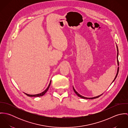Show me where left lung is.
I'll return each mask as SVG.
<instances>
[{"mask_svg": "<svg viewBox=\"0 0 128 128\" xmlns=\"http://www.w3.org/2000/svg\"><path fill=\"white\" fill-rule=\"evenodd\" d=\"M117 51H118V52H117V58H118V47H117ZM117 62H118V64L119 65V60H117ZM118 72H119V67H118V70H117V73L116 74V76H115V78H114V80L113 81V82H114V81L115 80V79L116 78V77H117V75H118ZM73 90H74V92L76 93V94L78 96H79V97H80V98H85V99H94V98H98V97H100V96H101L102 94H100V96H96V97H94V98H86V97H84V96H81L80 94H79L77 92L75 91V90L74 89V88H73Z\"/></svg>", "mask_w": 128, "mask_h": 128, "instance_id": "obj_1", "label": "left lung"}]
</instances>
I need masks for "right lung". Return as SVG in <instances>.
<instances>
[{"label": "right lung", "mask_w": 128, "mask_h": 128, "mask_svg": "<svg viewBox=\"0 0 128 128\" xmlns=\"http://www.w3.org/2000/svg\"><path fill=\"white\" fill-rule=\"evenodd\" d=\"M51 81H50V84H49L48 87H47V88L44 91L42 92L41 93H40V94H26V93H24V94H25L26 95H27L28 96H43V95L47 92V91L48 90V89H49V87H50V84H51Z\"/></svg>", "instance_id": "right-lung-1"}]
</instances>
